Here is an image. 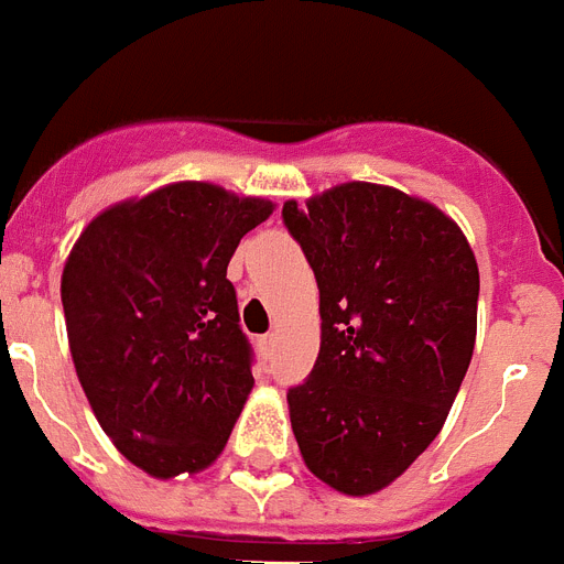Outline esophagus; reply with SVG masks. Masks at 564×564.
Returning a JSON list of instances; mask_svg holds the SVG:
<instances>
[{"instance_id":"esophagus-1","label":"esophagus","mask_w":564,"mask_h":564,"mask_svg":"<svg viewBox=\"0 0 564 564\" xmlns=\"http://www.w3.org/2000/svg\"><path fill=\"white\" fill-rule=\"evenodd\" d=\"M258 345H260V350H263V356H272V350H274V333H267V336H260Z\"/></svg>"}]
</instances>
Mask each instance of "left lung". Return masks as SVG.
Listing matches in <instances>:
<instances>
[{
	"instance_id": "obj_1",
	"label": "left lung",
	"mask_w": 564,
	"mask_h": 564,
	"mask_svg": "<svg viewBox=\"0 0 564 564\" xmlns=\"http://www.w3.org/2000/svg\"><path fill=\"white\" fill-rule=\"evenodd\" d=\"M283 226L322 295V350L286 393L292 432L315 478L370 496L446 423L473 361L478 263L441 208L370 182L286 203Z\"/></svg>"
}]
</instances>
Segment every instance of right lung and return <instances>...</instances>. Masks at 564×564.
Here are the masks:
<instances>
[{
  "label": "right lung",
  "mask_w": 564,
  "mask_h": 564,
  "mask_svg": "<svg viewBox=\"0 0 564 564\" xmlns=\"http://www.w3.org/2000/svg\"><path fill=\"white\" fill-rule=\"evenodd\" d=\"M272 203L178 182L95 217L63 269V313L100 429L153 478L199 473L251 377L228 260Z\"/></svg>",
  "instance_id": "obj_1"
}]
</instances>
